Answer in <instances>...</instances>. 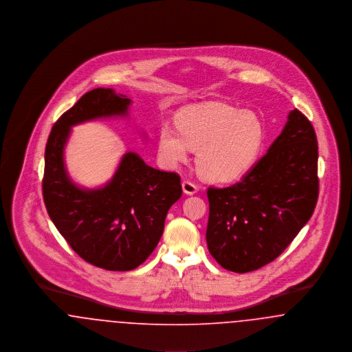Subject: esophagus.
Listing matches in <instances>:
<instances>
[{
	"label": "esophagus",
	"mask_w": 352,
	"mask_h": 352,
	"mask_svg": "<svg viewBox=\"0 0 352 352\" xmlns=\"http://www.w3.org/2000/svg\"><path fill=\"white\" fill-rule=\"evenodd\" d=\"M182 188H184V194H187V195H194L198 191V186L191 181H184Z\"/></svg>",
	"instance_id": "1"
}]
</instances>
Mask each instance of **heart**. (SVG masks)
Here are the masks:
<instances>
[{
    "label": "heart",
    "instance_id": "obj_1",
    "mask_svg": "<svg viewBox=\"0 0 352 352\" xmlns=\"http://www.w3.org/2000/svg\"><path fill=\"white\" fill-rule=\"evenodd\" d=\"M264 126L250 111L223 102L188 108L177 116V128L168 122L158 131V151L168 166H177L197 151L203 178L231 184L254 165L264 144Z\"/></svg>",
    "mask_w": 352,
    "mask_h": 352
}]
</instances>
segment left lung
<instances>
[{"label":"left lung","instance_id":"left-lung-1","mask_svg":"<svg viewBox=\"0 0 352 352\" xmlns=\"http://www.w3.org/2000/svg\"><path fill=\"white\" fill-rule=\"evenodd\" d=\"M318 142L294 109L268 153L230 187H208L206 240L211 256L236 273L277 258L311 218L318 201Z\"/></svg>","mask_w":352,"mask_h":352}]
</instances>
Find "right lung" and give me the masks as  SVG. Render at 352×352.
<instances>
[{
    "label": "right lung",
    "instance_id": "right-lung-1",
    "mask_svg": "<svg viewBox=\"0 0 352 352\" xmlns=\"http://www.w3.org/2000/svg\"><path fill=\"white\" fill-rule=\"evenodd\" d=\"M131 99L111 88L83 95L51 129L45 151L43 201L52 223L84 261L107 270H132L157 247L168 208L182 195L177 173L148 166L128 151L111 182L83 190L68 178L63 149L71 126L125 116Z\"/></svg>",
    "mask_w": 352,
    "mask_h": 352
}]
</instances>
